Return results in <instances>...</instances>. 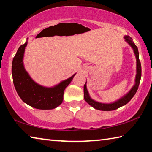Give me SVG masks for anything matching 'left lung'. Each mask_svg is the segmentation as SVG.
Returning <instances> with one entry per match:
<instances>
[{
    "instance_id": "8db88e82",
    "label": "left lung",
    "mask_w": 152,
    "mask_h": 152,
    "mask_svg": "<svg viewBox=\"0 0 152 152\" xmlns=\"http://www.w3.org/2000/svg\"><path fill=\"white\" fill-rule=\"evenodd\" d=\"M124 38L127 41L129 44L132 46V48L133 49V51H134V53L136 57V60H137V74H136L135 85L133 86L132 90H131V91L129 92L125 96L121 98V99H119V101L110 104H104V103H101V102L95 101L90 97L88 91H87L86 89V85L85 84L84 86V100H85V101L88 102L91 106L94 107V109L101 110H113L117 109L118 108H119L123 106V105L128 103V102L132 100V99L135 94L136 92L137 91L139 85H140V80H141V66L140 60V59H139L138 49L137 46H136V45L134 43V42L132 41V37H130L128 35H126L125 36Z\"/></svg>"
}]
</instances>
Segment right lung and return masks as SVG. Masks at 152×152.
<instances>
[{
    "label": "right lung",
    "mask_w": 152,
    "mask_h": 152,
    "mask_svg": "<svg viewBox=\"0 0 152 152\" xmlns=\"http://www.w3.org/2000/svg\"><path fill=\"white\" fill-rule=\"evenodd\" d=\"M27 44V42L20 46L12 60V75L15 88L22 101L29 106L38 109H55L62 102L64 90L76 74L53 88H45L35 83L25 71L23 63Z\"/></svg>",
    "instance_id": "right-lung-1"
}]
</instances>
